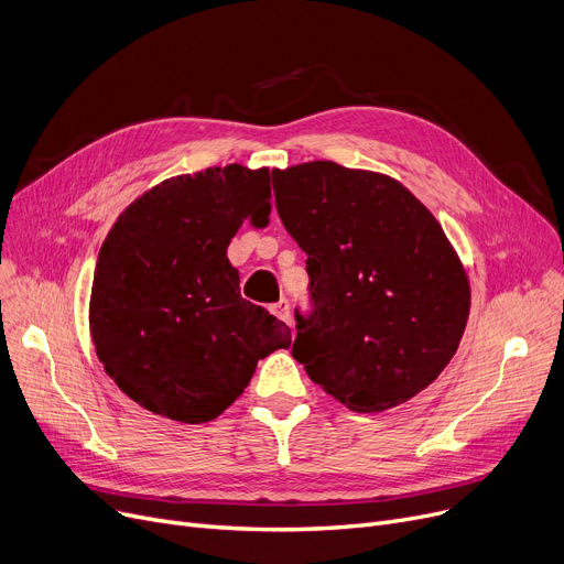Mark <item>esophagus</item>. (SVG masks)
<instances>
[{"label":"esophagus","mask_w":564,"mask_h":564,"mask_svg":"<svg viewBox=\"0 0 564 564\" xmlns=\"http://www.w3.org/2000/svg\"><path fill=\"white\" fill-rule=\"evenodd\" d=\"M270 311H272L279 319H283L285 324H290V304H288V300H281V302L272 304Z\"/></svg>","instance_id":"obj_1"}]
</instances>
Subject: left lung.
<instances>
[{
    "label": "left lung",
    "mask_w": 564,
    "mask_h": 564,
    "mask_svg": "<svg viewBox=\"0 0 564 564\" xmlns=\"http://www.w3.org/2000/svg\"><path fill=\"white\" fill-rule=\"evenodd\" d=\"M276 213L308 256L313 311L292 357L354 411L406 402L451 364L470 290L446 232L393 177L308 162L272 171Z\"/></svg>",
    "instance_id": "1"
}]
</instances>
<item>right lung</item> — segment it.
<instances>
[{
	"label": "right lung",
	"instance_id": "add662e5",
	"mask_svg": "<svg viewBox=\"0 0 564 564\" xmlns=\"http://www.w3.org/2000/svg\"><path fill=\"white\" fill-rule=\"evenodd\" d=\"M270 171L240 164L177 175L139 196L100 249L91 336L130 400L181 423L217 419L290 329L242 300L226 249L270 215Z\"/></svg>",
	"mask_w": 564,
	"mask_h": 564
}]
</instances>
